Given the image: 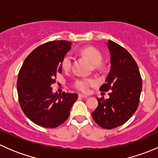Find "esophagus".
I'll return each mask as SVG.
<instances>
[{"mask_svg":"<svg viewBox=\"0 0 158 158\" xmlns=\"http://www.w3.org/2000/svg\"><path fill=\"white\" fill-rule=\"evenodd\" d=\"M79 98H88V95H82V94H79Z\"/></svg>","mask_w":158,"mask_h":158,"instance_id":"esophagus-1","label":"esophagus"}]
</instances>
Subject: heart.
Instances as JSON below:
<instances>
[{
  "mask_svg": "<svg viewBox=\"0 0 158 158\" xmlns=\"http://www.w3.org/2000/svg\"><path fill=\"white\" fill-rule=\"evenodd\" d=\"M80 55L85 57L87 60L93 65L95 69H100L102 68L101 62L102 60V56L101 52L93 47H84L80 50ZM72 66V57L69 55L66 56L62 60V67L66 71L70 69ZM95 84V80L89 79H79L75 82L74 85L78 90L83 92H89L91 86Z\"/></svg>",
  "mask_w": 158,
  "mask_h": 158,
  "instance_id": "b5f03b06",
  "label": "heart"
}]
</instances>
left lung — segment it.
<instances>
[{"mask_svg":"<svg viewBox=\"0 0 158 158\" xmlns=\"http://www.w3.org/2000/svg\"><path fill=\"white\" fill-rule=\"evenodd\" d=\"M111 59V69L100 91L107 92L109 98H97L98 107L92 113L102 128H117L128 122L138 109L142 80L136 62L128 51L111 40L106 43Z\"/></svg>","mask_w":158,"mask_h":158,"instance_id":"left-lung-1","label":"left lung"}]
</instances>
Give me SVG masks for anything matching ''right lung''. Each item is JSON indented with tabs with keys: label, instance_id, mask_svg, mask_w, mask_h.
Segmentation results:
<instances>
[{
	"label": "right lung",
	"instance_id": "1",
	"mask_svg": "<svg viewBox=\"0 0 158 158\" xmlns=\"http://www.w3.org/2000/svg\"><path fill=\"white\" fill-rule=\"evenodd\" d=\"M72 43L48 42L32 51L23 62L17 77L19 102L23 113L39 126L53 128L66 122L78 95L52 92L51 85L62 73V60Z\"/></svg>",
	"mask_w": 158,
	"mask_h": 158
}]
</instances>
